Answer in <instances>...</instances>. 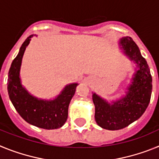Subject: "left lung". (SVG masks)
<instances>
[{
    "label": "left lung",
    "instance_id": "1",
    "mask_svg": "<svg viewBox=\"0 0 159 159\" xmlns=\"http://www.w3.org/2000/svg\"><path fill=\"white\" fill-rule=\"evenodd\" d=\"M119 45L139 69L134 74L126 95L109 103L95 93L92 95L97 124L106 130H120L139 119L149 105L152 92V77L145 58L130 36L122 38Z\"/></svg>",
    "mask_w": 159,
    "mask_h": 159
}]
</instances>
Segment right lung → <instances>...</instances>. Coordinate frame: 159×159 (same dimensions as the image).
Masks as SVG:
<instances>
[{"instance_id":"add662e5","label":"right lung","mask_w":159,"mask_h":159,"mask_svg":"<svg viewBox=\"0 0 159 159\" xmlns=\"http://www.w3.org/2000/svg\"><path fill=\"white\" fill-rule=\"evenodd\" d=\"M34 36H29L22 43L19 53L11 64L7 84L9 99L16 111L27 123L46 130L60 128L67 121L68 106L78 84L67 85L52 100L38 99L22 86L20 78L22 58L26 47Z\"/></svg>"}]
</instances>
